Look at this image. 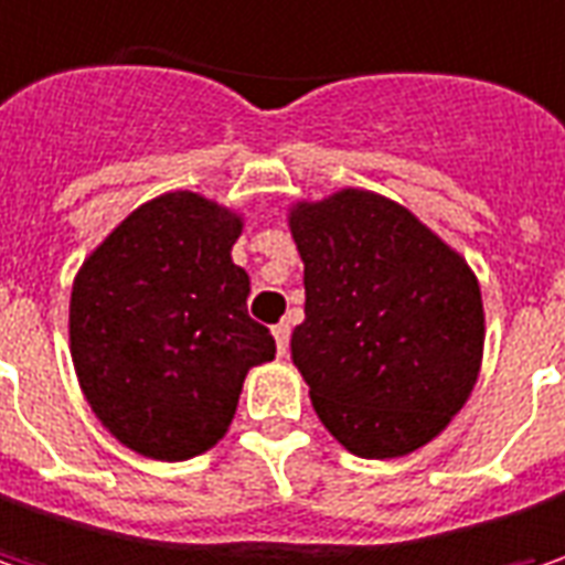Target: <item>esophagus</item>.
<instances>
[{
    "mask_svg": "<svg viewBox=\"0 0 565 565\" xmlns=\"http://www.w3.org/2000/svg\"><path fill=\"white\" fill-rule=\"evenodd\" d=\"M271 334H275V344H278V354H287V344H290V326L287 322H281V326H275L271 329Z\"/></svg>",
    "mask_w": 565,
    "mask_h": 565,
    "instance_id": "obj_1",
    "label": "esophagus"
}]
</instances>
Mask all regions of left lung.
I'll use <instances>...</instances> for the list:
<instances>
[{
	"label": "left lung",
	"mask_w": 565,
	"mask_h": 565,
	"mask_svg": "<svg viewBox=\"0 0 565 565\" xmlns=\"http://www.w3.org/2000/svg\"><path fill=\"white\" fill-rule=\"evenodd\" d=\"M287 227L307 287L290 360L322 427L356 458L424 449L480 376L487 326L475 268L414 211L370 189L300 199Z\"/></svg>",
	"instance_id": "8db88e82"
}]
</instances>
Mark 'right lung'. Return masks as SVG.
<instances>
[{
  "label": "right lung",
  "instance_id": "obj_1",
  "mask_svg": "<svg viewBox=\"0 0 565 565\" xmlns=\"http://www.w3.org/2000/svg\"><path fill=\"white\" fill-rule=\"evenodd\" d=\"M243 214L189 189L129 211L82 262L68 300V351L94 417L141 458L214 449L243 380L275 360L246 312L249 275L231 249Z\"/></svg>",
  "mask_w": 565,
  "mask_h": 565
}]
</instances>
